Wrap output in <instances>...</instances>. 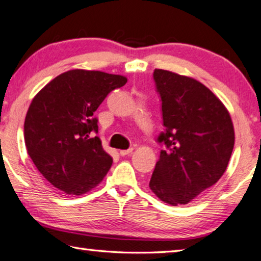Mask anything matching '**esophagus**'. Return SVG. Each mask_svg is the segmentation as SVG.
<instances>
[{"label":"esophagus","instance_id":"34e87169","mask_svg":"<svg viewBox=\"0 0 261 261\" xmlns=\"http://www.w3.org/2000/svg\"><path fill=\"white\" fill-rule=\"evenodd\" d=\"M134 151V148H129V149H122L120 151V154L122 156H126V155H130V154Z\"/></svg>","mask_w":261,"mask_h":261}]
</instances>
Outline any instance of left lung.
<instances>
[{"mask_svg":"<svg viewBox=\"0 0 261 261\" xmlns=\"http://www.w3.org/2000/svg\"><path fill=\"white\" fill-rule=\"evenodd\" d=\"M166 131L149 189L171 206L185 205L214 185L230 160L235 131L230 114L210 88L191 77L155 69Z\"/></svg>","mask_w":261,"mask_h":261,"instance_id":"8db88e82","label":"left lung"}]
</instances>
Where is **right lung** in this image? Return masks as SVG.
I'll use <instances>...</instances> for the list:
<instances>
[{
	"mask_svg": "<svg viewBox=\"0 0 261 261\" xmlns=\"http://www.w3.org/2000/svg\"><path fill=\"white\" fill-rule=\"evenodd\" d=\"M126 77L74 69L53 79L31 102L24 123L26 149L37 169L67 194L91 191L113 159L102 148L93 113Z\"/></svg>",
	"mask_w": 261,
	"mask_h": 261,
	"instance_id": "right-lung-1",
	"label": "right lung"
}]
</instances>
